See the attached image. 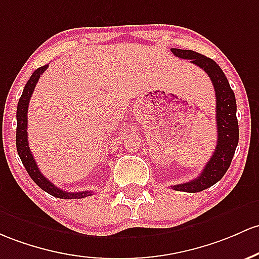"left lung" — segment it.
<instances>
[{
  "mask_svg": "<svg viewBox=\"0 0 259 259\" xmlns=\"http://www.w3.org/2000/svg\"><path fill=\"white\" fill-rule=\"evenodd\" d=\"M171 51L177 58L190 60L192 64L197 65L208 73L217 97V149L199 177L187 183L176 184L172 187L175 190H181V192L197 193L214 186L224 177L231 164L238 144V123L236 116L237 108H236L235 93L230 87L225 73L214 60L193 50L173 48Z\"/></svg>",
  "mask_w": 259,
  "mask_h": 259,
  "instance_id": "obj_1",
  "label": "left lung"
}]
</instances>
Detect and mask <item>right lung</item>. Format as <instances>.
I'll return each mask as SVG.
<instances>
[{
    "mask_svg": "<svg viewBox=\"0 0 259 259\" xmlns=\"http://www.w3.org/2000/svg\"><path fill=\"white\" fill-rule=\"evenodd\" d=\"M49 65H44V66L39 67L33 72L30 78L28 79L27 84H25L23 93H22L21 98L18 101V107H17V133H16V145H17V152H18L19 157H21L22 163L27 169L28 175L30 178L40 187L42 190L53 195L55 198L60 199H81L88 195H92V192L90 190H84V192H65L56 186H54L48 178L41 175L39 171L36 162L34 160L32 152L29 150V145H28V133H27V124H28V106H29L30 97L33 95V91L35 88L36 82L40 78L41 73L48 69Z\"/></svg>",
    "mask_w": 259,
    "mask_h": 259,
    "instance_id": "add662e5",
    "label": "right lung"
}]
</instances>
